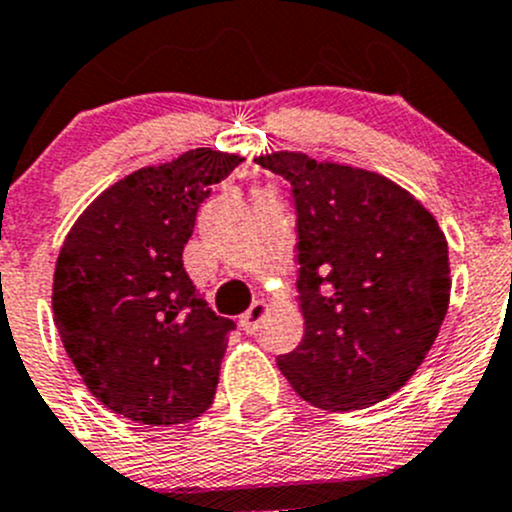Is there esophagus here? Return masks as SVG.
Wrapping results in <instances>:
<instances>
[{
    "label": "esophagus",
    "mask_w": 512,
    "mask_h": 512,
    "mask_svg": "<svg viewBox=\"0 0 512 512\" xmlns=\"http://www.w3.org/2000/svg\"><path fill=\"white\" fill-rule=\"evenodd\" d=\"M266 313H268V303L256 300V303L251 305L244 315H241V320H239L241 330H244V333H256L258 325H261V320L266 318Z\"/></svg>",
    "instance_id": "esophagus-1"
}]
</instances>
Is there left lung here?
I'll use <instances>...</instances> for the list:
<instances>
[{
	"label": "left lung",
	"mask_w": 512,
	"mask_h": 512,
	"mask_svg": "<svg viewBox=\"0 0 512 512\" xmlns=\"http://www.w3.org/2000/svg\"><path fill=\"white\" fill-rule=\"evenodd\" d=\"M258 165L291 184L305 335L278 370L325 412L402 389L449 310V244L429 209L360 167L273 152Z\"/></svg>",
	"instance_id": "1"
}]
</instances>
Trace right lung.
Listing matches in <instances>:
<instances>
[{
    "label": "right lung",
    "mask_w": 512,
    "mask_h": 512,
    "mask_svg": "<svg viewBox=\"0 0 512 512\" xmlns=\"http://www.w3.org/2000/svg\"><path fill=\"white\" fill-rule=\"evenodd\" d=\"M244 157L197 147L142 167L76 219L54 271V323L93 397L150 426L212 407L234 320L197 293L184 244L214 184Z\"/></svg>",
    "instance_id": "obj_1"
}]
</instances>
